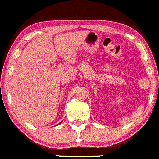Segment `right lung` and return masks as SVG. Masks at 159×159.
Returning a JSON list of instances; mask_svg holds the SVG:
<instances>
[{"label":"right lung","instance_id":"add662e5","mask_svg":"<svg viewBox=\"0 0 159 159\" xmlns=\"http://www.w3.org/2000/svg\"><path fill=\"white\" fill-rule=\"evenodd\" d=\"M60 123H61V122H60ZM60 123H59V125H60Z\"/></svg>","mask_w":159,"mask_h":159}]
</instances>
